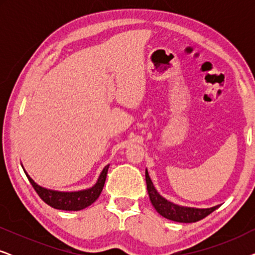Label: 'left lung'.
I'll use <instances>...</instances> for the list:
<instances>
[{
	"label": "left lung",
	"instance_id": "8db88e82",
	"mask_svg": "<svg viewBox=\"0 0 255 255\" xmlns=\"http://www.w3.org/2000/svg\"><path fill=\"white\" fill-rule=\"evenodd\" d=\"M145 177L146 184H147L148 196L153 207L155 208V210L158 211L162 217L170 219V221L179 223H195L201 221V219H203L204 217H207L208 215H210L211 212H214L216 209L219 207V205H216V207L208 209H198L182 207V205L172 203V202L163 198L161 195L156 191L154 186H153L151 177L148 175L147 169H146L145 172Z\"/></svg>",
	"mask_w": 255,
	"mask_h": 255
}]
</instances>
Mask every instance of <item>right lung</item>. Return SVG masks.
<instances>
[{
  "label": "right lung",
  "mask_w": 255,
  "mask_h": 255,
  "mask_svg": "<svg viewBox=\"0 0 255 255\" xmlns=\"http://www.w3.org/2000/svg\"><path fill=\"white\" fill-rule=\"evenodd\" d=\"M108 169H109V165L104 167L102 173L100 174L99 180H97V182L92 188L79 191H57L46 189V188L40 187L39 184L34 182L27 175L25 170L24 172H25L27 179H29L30 183L32 184L34 190L37 191V194L39 195V197L45 203L54 209H59V210L79 211L89 207L90 204H93L99 198L101 193H102L104 183H106Z\"/></svg>",
  "instance_id": "add662e5"
}]
</instances>
